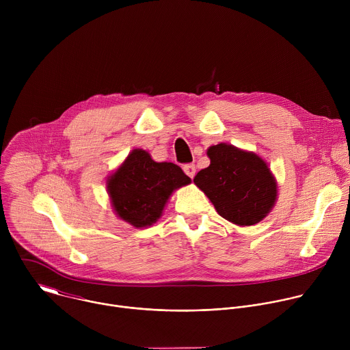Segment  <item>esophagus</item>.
Segmentation results:
<instances>
[{"mask_svg":"<svg viewBox=\"0 0 350 350\" xmlns=\"http://www.w3.org/2000/svg\"><path fill=\"white\" fill-rule=\"evenodd\" d=\"M184 172H185L187 176H189L191 178H193L195 174H196V167H195V165L189 163V165H185V166H184Z\"/></svg>","mask_w":350,"mask_h":350,"instance_id":"esophagus-1","label":"esophagus"}]
</instances>
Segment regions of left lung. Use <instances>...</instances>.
Here are the masks:
<instances>
[{
	"label": "left lung",
	"mask_w": 350,
	"mask_h": 350,
	"mask_svg": "<svg viewBox=\"0 0 350 350\" xmlns=\"http://www.w3.org/2000/svg\"><path fill=\"white\" fill-rule=\"evenodd\" d=\"M211 165L199 172L193 184L204 191L216 212L235 226H255L274 208L277 180L255 152L220 142L206 151Z\"/></svg>",
	"instance_id": "8db88e82"
}]
</instances>
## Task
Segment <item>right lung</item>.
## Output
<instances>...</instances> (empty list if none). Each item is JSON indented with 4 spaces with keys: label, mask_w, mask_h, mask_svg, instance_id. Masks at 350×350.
<instances>
[{
    "label": "right lung",
    "mask_w": 350,
    "mask_h": 350,
    "mask_svg": "<svg viewBox=\"0 0 350 350\" xmlns=\"http://www.w3.org/2000/svg\"><path fill=\"white\" fill-rule=\"evenodd\" d=\"M191 184L180 166L155 162L144 149L135 148L108 177L107 191L116 216L135 228L157 223L172 193Z\"/></svg>",
    "instance_id": "right-lung-1"
}]
</instances>
